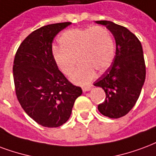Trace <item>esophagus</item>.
Here are the masks:
<instances>
[{"instance_id":"esophagus-1","label":"esophagus","mask_w":156,"mask_h":156,"mask_svg":"<svg viewBox=\"0 0 156 156\" xmlns=\"http://www.w3.org/2000/svg\"><path fill=\"white\" fill-rule=\"evenodd\" d=\"M91 89H92V86H88V87H83V91L84 93H85V92H87V91H90Z\"/></svg>"}]
</instances>
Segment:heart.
<instances>
[{"instance_id":"b5f03b06","label":"heart","mask_w":156,"mask_h":156,"mask_svg":"<svg viewBox=\"0 0 156 156\" xmlns=\"http://www.w3.org/2000/svg\"><path fill=\"white\" fill-rule=\"evenodd\" d=\"M59 43L61 47L53 49L54 60L63 74L71 76L77 57L80 64L72 78L77 83L91 81L95 76V70L104 72L115 56L113 38L101 26L69 30L62 34Z\"/></svg>"}]
</instances>
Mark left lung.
<instances>
[{
  "label": "left lung",
  "mask_w": 156,
  "mask_h": 156,
  "mask_svg": "<svg viewBox=\"0 0 156 156\" xmlns=\"http://www.w3.org/2000/svg\"><path fill=\"white\" fill-rule=\"evenodd\" d=\"M105 25L116 41V55L107 71L94 83L106 93L98 111L110 118H120L132 109L146 79V64L141 44L124 26L108 20H98Z\"/></svg>",
  "instance_id": "obj_1"
}]
</instances>
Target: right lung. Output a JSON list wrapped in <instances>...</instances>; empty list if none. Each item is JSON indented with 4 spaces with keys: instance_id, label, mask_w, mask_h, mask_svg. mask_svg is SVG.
Segmentation results:
<instances>
[{
    "instance_id": "add662e5",
    "label": "right lung",
    "mask_w": 156,
    "mask_h": 156,
    "mask_svg": "<svg viewBox=\"0 0 156 156\" xmlns=\"http://www.w3.org/2000/svg\"><path fill=\"white\" fill-rule=\"evenodd\" d=\"M71 24H52L33 31L20 44L14 59L17 99L27 115L45 127L64 124L83 93L58 70L53 58V40Z\"/></svg>"
}]
</instances>
